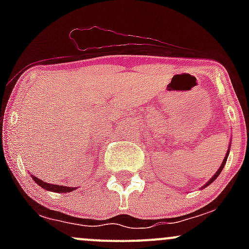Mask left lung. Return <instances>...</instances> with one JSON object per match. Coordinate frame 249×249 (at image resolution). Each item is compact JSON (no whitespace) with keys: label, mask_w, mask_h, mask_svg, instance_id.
<instances>
[{"label":"left lung","mask_w":249,"mask_h":249,"mask_svg":"<svg viewBox=\"0 0 249 249\" xmlns=\"http://www.w3.org/2000/svg\"><path fill=\"white\" fill-rule=\"evenodd\" d=\"M228 155H229V150H228V153H227V157H225V158H224V160H223V162H222V165H220L219 170H218V171H217V172H215V175H214V176H213V177H212V178H211V179H210V182H208V183H207V184H206V185H205V187H207V185H208V184H211V183H212V182H213V180H214V179H215V178H217V177H218V176H219V173H220V172H222L223 167H224L225 162H227V159H228Z\"/></svg>","instance_id":"8db88e82"}]
</instances>
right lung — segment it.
I'll use <instances>...</instances> for the list:
<instances>
[{"instance_id": "add662e5", "label": "right lung", "mask_w": 249, "mask_h": 249, "mask_svg": "<svg viewBox=\"0 0 249 249\" xmlns=\"http://www.w3.org/2000/svg\"><path fill=\"white\" fill-rule=\"evenodd\" d=\"M32 178H34V180L37 183V184L41 185V187L44 188V189L50 190V192H55V193H69V192H73V190L76 189V188L65 187V185L50 184V183L43 182V180H41V179H39V178L35 177V176H32Z\"/></svg>"}]
</instances>
